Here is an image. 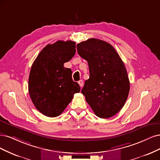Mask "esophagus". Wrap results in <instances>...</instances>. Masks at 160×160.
<instances>
[{
    "label": "esophagus",
    "instance_id": "1",
    "mask_svg": "<svg viewBox=\"0 0 160 160\" xmlns=\"http://www.w3.org/2000/svg\"><path fill=\"white\" fill-rule=\"evenodd\" d=\"M78 84H79V85H80V87H82V86H83V84H84V83H83V80H80V81H78Z\"/></svg>",
    "mask_w": 160,
    "mask_h": 160
}]
</instances>
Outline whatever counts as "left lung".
Instances as JSON below:
<instances>
[{
    "instance_id": "left-lung-1",
    "label": "left lung",
    "mask_w": 160,
    "mask_h": 160,
    "mask_svg": "<svg viewBox=\"0 0 160 160\" xmlns=\"http://www.w3.org/2000/svg\"><path fill=\"white\" fill-rule=\"evenodd\" d=\"M76 46L90 70L82 93L98 117L114 116L124 106L130 91L124 64L114 48L104 40L90 38Z\"/></svg>"
}]
</instances>
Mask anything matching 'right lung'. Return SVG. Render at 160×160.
I'll return each mask as SVG.
<instances>
[{"label":"right lung","mask_w":160,"mask_h":160,"mask_svg":"<svg viewBox=\"0 0 160 160\" xmlns=\"http://www.w3.org/2000/svg\"><path fill=\"white\" fill-rule=\"evenodd\" d=\"M76 53V42L58 40L48 44L38 54L30 69L28 92L36 108L48 117H56L63 112L80 91L72 80V70L64 64Z\"/></svg>","instance_id":"add662e5"}]
</instances>
